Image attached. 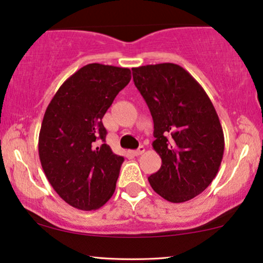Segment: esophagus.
Segmentation results:
<instances>
[{"instance_id": "esophagus-1", "label": "esophagus", "mask_w": 263, "mask_h": 263, "mask_svg": "<svg viewBox=\"0 0 263 263\" xmlns=\"http://www.w3.org/2000/svg\"><path fill=\"white\" fill-rule=\"evenodd\" d=\"M142 153H145V147H143V146H140L138 149H135V151H134V154H135V156H141Z\"/></svg>"}]
</instances>
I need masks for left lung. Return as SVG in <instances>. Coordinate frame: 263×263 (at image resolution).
Instances as JSON below:
<instances>
[{
  "instance_id": "1",
  "label": "left lung",
  "mask_w": 263,
  "mask_h": 263,
  "mask_svg": "<svg viewBox=\"0 0 263 263\" xmlns=\"http://www.w3.org/2000/svg\"><path fill=\"white\" fill-rule=\"evenodd\" d=\"M132 70L152 115V146L161 158L149 184L170 202L192 200L211 184L224 156L217 111L199 82L178 64H148Z\"/></svg>"
}]
</instances>
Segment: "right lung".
<instances>
[{
    "mask_svg": "<svg viewBox=\"0 0 263 263\" xmlns=\"http://www.w3.org/2000/svg\"><path fill=\"white\" fill-rule=\"evenodd\" d=\"M130 69L89 63L67 79L46 107L39 159L62 200L81 211L98 210L112 196L124 158L105 143L103 117Z\"/></svg>",
    "mask_w": 263,
    "mask_h": 263,
    "instance_id": "obj_1",
    "label": "right lung"
}]
</instances>
